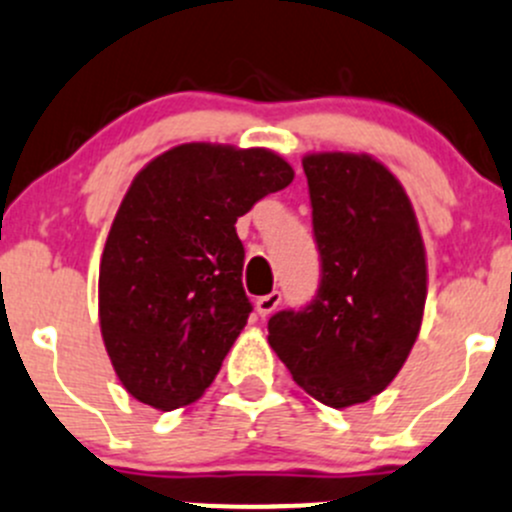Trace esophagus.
<instances>
[{
  "mask_svg": "<svg viewBox=\"0 0 512 512\" xmlns=\"http://www.w3.org/2000/svg\"><path fill=\"white\" fill-rule=\"evenodd\" d=\"M280 302H282V295H280V292H270V295L257 297V302H255L257 315H260V317H270L272 312L277 310V305H280Z\"/></svg>",
  "mask_w": 512,
  "mask_h": 512,
  "instance_id": "esophagus-1",
  "label": "esophagus"
}]
</instances>
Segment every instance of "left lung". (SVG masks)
<instances>
[{
    "label": "left lung",
    "instance_id": "left-lung-1",
    "mask_svg": "<svg viewBox=\"0 0 512 512\" xmlns=\"http://www.w3.org/2000/svg\"><path fill=\"white\" fill-rule=\"evenodd\" d=\"M320 252L310 305L267 322L292 380L330 408L367 403L408 360L428 295L413 205L398 177L370 155L320 152L302 160Z\"/></svg>",
    "mask_w": 512,
    "mask_h": 512
}]
</instances>
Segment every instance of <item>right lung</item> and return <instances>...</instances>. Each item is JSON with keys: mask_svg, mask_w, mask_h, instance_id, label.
Here are the masks:
<instances>
[{"mask_svg": "<svg viewBox=\"0 0 512 512\" xmlns=\"http://www.w3.org/2000/svg\"><path fill=\"white\" fill-rule=\"evenodd\" d=\"M292 177L270 150L190 142L132 180L99 265V327L132 398L175 410L210 388L252 312L235 222Z\"/></svg>", "mask_w": 512, "mask_h": 512, "instance_id": "add662e5", "label": "right lung"}]
</instances>
